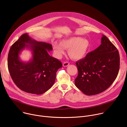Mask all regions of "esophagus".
Wrapping results in <instances>:
<instances>
[{
    "label": "esophagus",
    "instance_id": "34e87169",
    "mask_svg": "<svg viewBox=\"0 0 127 127\" xmlns=\"http://www.w3.org/2000/svg\"><path fill=\"white\" fill-rule=\"evenodd\" d=\"M69 65V63L68 62H64L63 63V66L64 67H66L68 66Z\"/></svg>",
    "mask_w": 127,
    "mask_h": 127
}]
</instances>
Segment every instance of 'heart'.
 <instances>
[{"mask_svg": "<svg viewBox=\"0 0 127 127\" xmlns=\"http://www.w3.org/2000/svg\"><path fill=\"white\" fill-rule=\"evenodd\" d=\"M90 43L87 39L80 37H70L62 40L60 44L55 43L53 45L56 57L60 58L65 53V49L68 50L69 56L72 59L78 60L83 58L88 50Z\"/></svg>", "mask_w": 127, "mask_h": 127, "instance_id": "obj_1", "label": "heart"}]
</instances>
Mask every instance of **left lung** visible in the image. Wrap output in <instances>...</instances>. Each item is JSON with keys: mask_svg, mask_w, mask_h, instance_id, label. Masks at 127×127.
Returning a JSON list of instances; mask_svg holds the SVG:
<instances>
[{"mask_svg": "<svg viewBox=\"0 0 127 127\" xmlns=\"http://www.w3.org/2000/svg\"><path fill=\"white\" fill-rule=\"evenodd\" d=\"M101 43L76 62L78 73L75 85L87 95L105 91L114 82L119 71L120 58L117 48L104 35Z\"/></svg>", "mask_w": 127, "mask_h": 127, "instance_id": "left-lung-1", "label": "left lung"}]
</instances>
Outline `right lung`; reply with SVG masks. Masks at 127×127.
Returning a JSON list of instances; mask_svg holds the SVG:
<instances>
[{"label": "right lung", "instance_id": "right-lung-1", "mask_svg": "<svg viewBox=\"0 0 127 127\" xmlns=\"http://www.w3.org/2000/svg\"><path fill=\"white\" fill-rule=\"evenodd\" d=\"M25 47H30L33 54L32 60L26 64L21 62L18 57L20 51ZM52 49L51 44L33 40L27 33L22 34L13 44L8 55V69L13 81L21 90L41 95L53 86L56 72L62 64L49 55L48 50Z\"/></svg>", "mask_w": 127, "mask_h": 127}]
</instances>
